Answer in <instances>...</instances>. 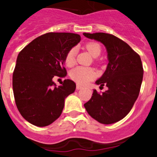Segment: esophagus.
<instances>
[{
    "instance_id": "1",
    "label": "esophagus",
    "mask_w": 157,
    "mask_h": 157,
    "mask_svg": "<svg viewBox=\"0 0 157 157\" xmlns=\"http://www.w3.org/2000/svg\"><path fill=\"white\" fill-rule=\"evenodd\" d=\"M81 89H82V86L77 85V86H76V90H81Z\"/></svg>"
}]
</instances>
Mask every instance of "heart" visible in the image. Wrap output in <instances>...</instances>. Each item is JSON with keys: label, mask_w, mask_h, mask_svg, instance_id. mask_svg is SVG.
<instances>
[{"label": "heart", "mask_w": 157, "mask_h": 157, "mask_svg": "<svg viewBox=\"0 0 157 157\" xmlns=\"http://www.w3.org/2000/svg\"><path fill=\"white\" fill-rule=\"evenodd\" d=\"M86 48L93 57H98L101 54V46L98 43H88L86 45ZM75 48H71L67 53L66 57H65V64L67 67L73 66L75 63ZM70 77L75 82L84 85L95 77V72L92 68H90V67H77L71 71Z\"/></svg>", "instance_id": "obj_1"}]
</instances>
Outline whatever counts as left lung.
Wrapping results in <instances>:
<instances>
[{"instance_id": "1", "label": "left lung", "mask_w": 157, "mask_h": 157, "mask_svg": "<svg viewBox=\"0 0 157 157\" xmlns=\"http://www.w3.org/2000/svg\"><path fill=\"white\" fill-rule=\"evenodd\" d=\"M90 39L102 43L106 48L109 63L97 85L106 86L108 90L98 94L84 105L88 114L103 124L120 121L128 114L139 95L143 67L141 58L128 44L106 33H83Z\"/></svg>"}]
</instances>
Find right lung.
Listing matches in <instances>:
<instances>
[{
    "label": "right lung",
    "instance_id": "1",
    "mask_svg": "<svg viewBox=\"0 0 157 157\" xmlns=\"http://www.w3.org/2000/svg\"><path fill=\"white\" fill-rule=\"evenodd\" d=\"M81 40L73 33H47L29 43L19 52L12 75L16 106L25 120L37 127H46L57 120L65 98L75 90L72 80L56 86L55 75L65 77V57Z\"/></svg>",
    "mask_w": 157,
    "mask_h": 157
}]
</instances>
